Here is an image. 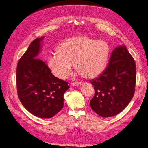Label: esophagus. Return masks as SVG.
Instances as JSON below:
<instances>
[{
	"instance_id": "esophagus-1",
	"label": "esophagus",
	"mask_w": 148,
	"mask_h": 148,
	"mask_svg": "<svg viewBox=\"0 0 148 148\" xmlns=\"http://www.w3.org/2000/svg\"><path fill=\"white\" fill-rule=\"evenodd\" d=\"M82 85V83L81 82H73L71 83V85H72L73 86H78L79 85Z\"/></svg>"
}]
</instances>
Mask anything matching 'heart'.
<instances>
[{
    "instance_id": "heart-1",
    "label": "heart",
    "mask_w": 148,
    "mask_h": 148,
    "mask_svg": "<svg viewBox=\"0 0 148 148\" xmlns=\"http://www.w3.org/2000/svg\"><path fill=\"white\" fill-rule=\"evenodd\" d=\"M109 53L110 48L105 42L79 36L62 42L58 51L50 55L48 65L52 73L60 79L70 74L73 64L81 75L93 78L105 70Z\"/></svg>"
}]
</instances>
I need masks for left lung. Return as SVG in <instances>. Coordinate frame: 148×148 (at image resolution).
<instances>
[{
  "instance_id": "obj_1",
  "label": "left lung",
  "mask_w": 148,
  "mask_h": 148,
  "mask_svg": "<svg viewBox=\"0 0 148 148\" xmlns=\"http://www.w3.org/2000/svg\"><path fill=\"white\" fill-rule=\"evenodd\" d=\"M136 78L135 62L126 46L116 47L105 71L90 81L95 93L90 101L91 108L103 118L120 113L133 97Z\"/></svg>"
}]
</instances>
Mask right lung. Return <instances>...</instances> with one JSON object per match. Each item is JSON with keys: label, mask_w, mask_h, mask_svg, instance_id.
I'll list each match as a JSON object with an SVG mask.
<instances>
[{"label": "right lung", "mask_w": 148, "mask_h": 148, "mask_svg": "<svg viewBox=\"0 0 148 148\" xmlns=\"http://www.w3.org/2000/svg\"><path fill=\"white\" fill-rule=\"evenodd\" d=\"M43 38L35 39L19 60L16 82L20 101L27 110L37 117L50 118L63 108V95L70 86L38 59Z\"/></svg>", "instance_id": "right-lung-1"}]
</instances>
